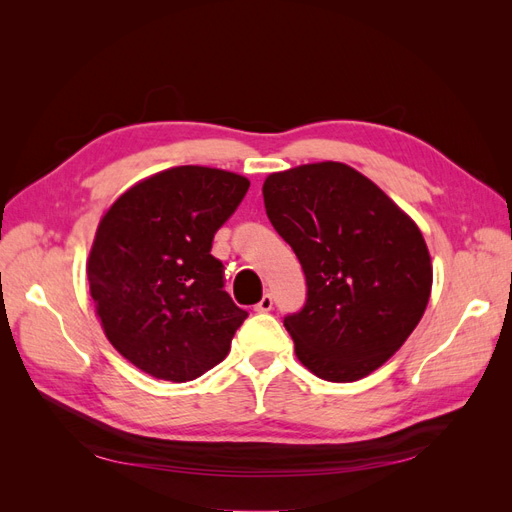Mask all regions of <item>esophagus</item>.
I'll list each match as a JSON object with an SVG mask.
<instances>
[{
  "instance_id": "esophagus-1",
  "label": "esophagus",
  "mask_w": 512,
  "mask_h": 512,
  "mask_svg": "<svg viewBox=\"0 0 512 512\" xmlns=\"http://www.w3.org/2000/svg\"><path fill=\"white\" fill-rule=\"evenodd\" d=\"M254 309H256V312H271V309H273V297H271V292L262 294V299L254 305Z\"/></svg>"
}]
</instances>
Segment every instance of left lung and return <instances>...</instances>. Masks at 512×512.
<instances>
[{
  "instance_id": "left-lung-1",
  "label": "left lung",
  "mask_w": 512,
  "mask_h": 512,
  "mask_svg": "<svg viewBox=\"0 0 512 512\" xmlns=\"http://www.w3.org/2000/svg\"><path fill=\"white\" fill-rule=\"evenodd\" d=\"M262 196L307 282L303 309L284 318L297 359L329 382L369 376L425 314L433 267L423 232L374 181L342 162L271 173Z\"/></svg>"
}]
</instances>
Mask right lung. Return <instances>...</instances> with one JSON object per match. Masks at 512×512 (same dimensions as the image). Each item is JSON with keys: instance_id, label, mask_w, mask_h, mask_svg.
Listing matches in <instances>:
<instances>
[{"instance_id": "1", "label": "right lung", "mask_w": 512, "mask_h": 512, "mask_svg": "<svg viewBox=\"0 0 512 512\" xmlns=\"http://www.w3.org/2000/svg\"><path fill=\"white\" fill-rule=\"evenodd\" d=\"M250 181L173 166L123 192L100 218L87 258L104 335L145 374L188 382L222 363L247 312L224 290L213 235Z\"/></svg>"}]
</instances>
